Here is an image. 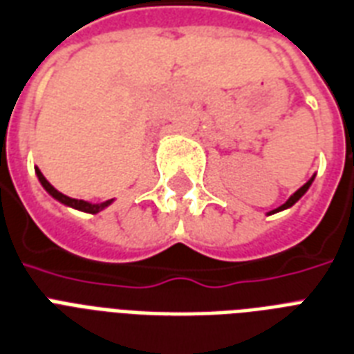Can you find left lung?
Masks as SVG:
<instances>
[{"instance_id": "obj_1", "label": "left lung", "mask_w": 354, "mask_h": 354, "mask_svg": "<svg viewBox=\"0 0 354 354\" xmlns=\"http://www.w3.org/2000/svg\"><path fill=\"white\" fill-rule=\"evenodd\" d=\"M312 180H314V177H312V179H310V180H308V183H305V185L301 186L299 190L295 192L294 196L290 197L288 201L284 203V205H281V207H279V208H275V210H273V212H279V210H284V208H288V207H292V205H294V203H295V201H297V199H299V197H301V196H303V194H305V192H306V190H308V186H310V185H312ZM273 212H271V214H273Z\"/></svg>"}]
</instances>
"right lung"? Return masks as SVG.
Instances as JSON below:
<instances>
[{"mask_svg": "<svg viewBox=\"0 0 354 354\" xmlns=\"http://www.w3.org/2000/svg\"><path fill=\"white\" fill-rule=\"evenodd\" d=\"M37 175H38V180L42 183L44 188H46V190H48L49 194L55 197V199H59L60 203H64V205H68V207H73V208H77V210H83V212H90V214H95V212H100L101 208H105L106 205H111V201L101 203V205H92V203L83 201V199H73V197L64 196V194H60L57 188H53V186H51V183H48V179L44 177L42 171H40L38 168H37Z\"/></svg>", "mask_w": 354, "mask_h": 354, "instance_id": "1", "label": "right lung"}]
</instances>
